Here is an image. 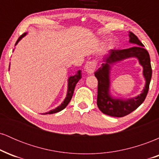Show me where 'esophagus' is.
<instances>
[{"mask_svg":"<svg viewBox=\"0 0 159 159\" xmlns=\"http://www.w3.org/2000/svg\"><path fill=\"white\" fill-rule=\"evenodd\" d=\"M96 63L95 61H87L84 66V70L88 74H93L96 69Z\"/></svg>","mask_w":159,"mask_h":159,"instance_id":"obj_1","label":"esophagus"}]
</instances>
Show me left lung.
<instances>
[{"label":"left lung","instance_id":"8db88e82","mask_svg":"<svg viewBox=\"0 0 159 159\" xmlns=\"http://www.w3.org/2000/svg\"><path fill=\"white\" fill-rule=\"evenodd\" d=\"M129 43L134 44L132 48L115 50L111 49L103 57V63L96 72L95 76L98 80L97 105L103 114L116 117L126 116L136 110L143 102L148 93L149 83L152 78V67L148 52L137 36L129 32ZM130 57H136L143 66V74L146 84L143 91L134 98L120 100L112 98L110 94V71L111 66L117 61Z\"/></svg>","mask_w":159,"mask_h":159}]
</instances>
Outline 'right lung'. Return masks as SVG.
<instances>
[{"label": "right lung", "instance_id": "add662e5", "mask_svg": "<svg viewBox=\"0 0 159 159\" xmlns=\"http://www.w3.org/2000/svg\"><path fill=\"white\" fill-rule=\"evenodd\" d=\"M26 34H27V33H25V34H23L21 36H19V39H18L17 42H16V45H17L18 43H19L20 40L22 39V38L25 35H26ZM81 70L78 71V72L75 75L69 77V79H68V90H67L66 97L65 98L64 101H63V102L61 103V105H59V106H58V107H57L56 108L53 109V110H51L50 111H48V112L45 113L44 114H54V113H57V112H59V111L63 110V109H64L65 107H66L67 105H68V104L69 103V102H70L71 98H72V95H73L75 87V86H76V84H77V83L78 82V81H79V80L81 79Z\"/></svg>", "mask_w": 159, "mask_h": 159}]
</instances>
